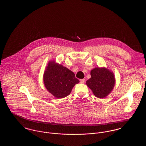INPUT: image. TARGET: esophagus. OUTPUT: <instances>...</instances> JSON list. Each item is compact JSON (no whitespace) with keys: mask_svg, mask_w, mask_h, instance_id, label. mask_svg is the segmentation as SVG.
Segmentation results:
<instances>
[{"mask_svg":"<svg viewBox=\"0 0 146 146\" xmlns=\"http://www.w3.org/2000/svg\"><path fill=\"white\" fill-rule=\"evenodd\" d=\"M85 82V79H80V83H84Z\"/></svg>","mask_w":146,"mask_h":146,"instance_id":"1","label":"esophagus"}]
</instances>
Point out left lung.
Listing matches in <instances>:
<instances>
[{"label": "left lung", "mask_w": 146, "mask_h": 146, "mask_svg": "<svg viewBox=\"0 0 146 146\" xmlns=\"http://www.w3.org/2000/svg\"><path fill=\"white\" fill-rule=\"evenodd\" d=\"M91 78L86 85L98 98L106 97L113 90L115 84L113 73L105 68H95L91 71Z\"/></svg>", "instance_id": "left-lung-1"}]
</instances>
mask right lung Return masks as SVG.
Returning <instances> with one entry per match:
<instances>
[{
  "mask_svg": "<svg viewBox=\"0 0 146 146\" xmlns=\"http://www.w3.org/2000/svg\"><path fill=\"white\" fill-rule=\"evenodd\" d=\"M43 78L46 89L58 98L69 95L76 84L79 82L73 72L54 61L49 63Z\"/></svg>",
  "mask_w": 146,
  "mask_h": 146,
  "instance_id": "add662e5",
  "label": "right lung"
}]
</instances>
